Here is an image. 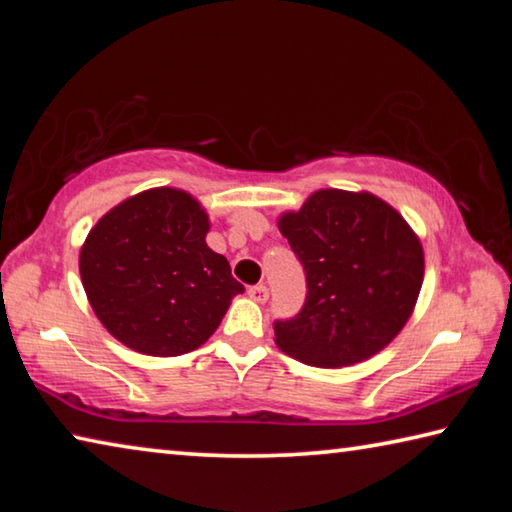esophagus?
Listing matches in <instances>:
<instances>
[{
  "label": "esophagus",
  "instance_id": "esophagus-1",
  "mask_svg": "<svg viewBox=\"0 0 512 512\" xmlns=\"http://www.w3.org/2000/svg\"><path fill=\"white\" fill-rule=\"evenodd\" d=\"M248 296L253 298L255 302H259V305H264V302L268 300L266 284H255V287H250V289H248Z\"/></svg>",
  "mask_w": 512,
  "mask_h": 512
}]
</instances>
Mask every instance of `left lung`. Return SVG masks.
Instances as JSON below:
<instances>
[{
  "label": "left lung",
  "mask_w": 512,
  "mask_h": 512,
  "mask_svg": "<svg viewBox=\"0 0 512 512\" xmlns=\"http://www.w3.org/2000/svg\"><path fill=\"white\" fill-rule=\"evenodd\" d=\"M280 232L305 268L307 298L275 320V343L307 366L341 368L372 357L411 318L424 277L420 239L368 192L320 189Z\"/></svg>",
  "instance_id": "left-lung-1"
}]
</instances>
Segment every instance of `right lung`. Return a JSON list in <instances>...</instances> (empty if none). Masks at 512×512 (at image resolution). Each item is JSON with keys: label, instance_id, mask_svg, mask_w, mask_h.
<instances>
[{"label": "right lung", "instance_id": "right-lung-1", "mask_svg": "<svg viewBox=\"0 0 512 512\" xmlns=\"http://www.w3.org/2000/svg\"><path fill=\"white\" fill-rule=\"evenodd\" d=\"M210 219L183 189L158 187L101 216L81 248L83 289L128 348L178 357L210 339L244 284L205 244Z\"/></svg>", "mask_w": 512, "mask_h": 512}]
</instances>
